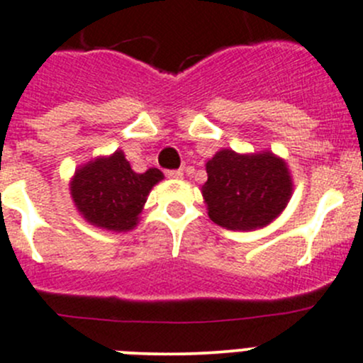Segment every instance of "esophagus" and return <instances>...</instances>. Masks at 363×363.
<instances>
[{"mask_svg":"<svg viewBox=\"0 0 363 363\" xmlns=\"http://www.w3.org/2000/svg\"><path fill=\"white\" fill-rule=\"evenodd\" d=\"M167 177L168 179H182V172L181 170H167Z\"/></svg>","mask_w":363,"mask_h":363,"instance_id":"obj_1","label":"esophagus"}]
</instances>
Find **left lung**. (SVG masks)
<instances>
[{
	"label": "left lung",
	"instance_id": "1",
	"mask_svg": "<svg viewBox=\"0 0 363 363\" xmlns=\"http://www.w3.org/2000/svg\"><path fill=\"white\" fill-rule=\"evenodd\" d=\"M202 186L209 218L228 230H255L286 209L293 179L282 157L273 152L238 154L221 149L206 164Z\"/></svg>",
	"mask_w": 363,
	"mask_h": 363
}]
</instances>
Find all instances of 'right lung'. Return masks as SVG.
I'll list each match as a JSON object with an SVG mask.
<instances>
[{
  "label": "right lung",
  "instance_id": "right-lung-1",
  "mask_svg": "<svg viewBox=\"0 0 363 363\" xmlns=\"http://www.w3.org/2000/svg\"><path fill=\"white\" fill-rule=\"evenodd\" d=\"M163 177L157 168L136 174L124 152L117 150L77 168L70 181V195L88 223L128 232L136 227L150 189Z\"/></svg>",
  "mask_w": 363,
  "mask_h": 363
}]
</instances>
